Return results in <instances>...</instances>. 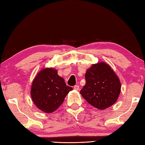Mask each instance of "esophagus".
Returning <instances> with one entry per match:
<instances>
[{
  "label": "esophagus",
  "mask_w": 145,
  "mask_h": 145,
  "mask_svg": "<svg viewBox=\"0 0 145 145\" xmlns=\"http://www.w3.org/2000/svg\"><path fill=\"white\" fill-rule=\"evenodd\" d=\"M74 88V89H75V90H79V85H75V86H74V88Z\"/></svg>",
  "instance_id": "obj_1"
}]
</instances>
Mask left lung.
<instances>
[{
	"instance_id": "left-lung-1",
	"label": "left lung",
	"mask_w": 145,
	"mask_h": 145,
	"mask_svg": "<svg viewBox=\"0 0 145 145\" xmlns=\"http://www.w3.org/2000/svg\"><path fill=\"white\" fill-rule=\"evenodd\" d=\"M86 84L80 93L89 105L99 110L108 108L116 103L121 92L119 77L109 64L100 62L86 70Z\"/></svg>"
}]
</instances>
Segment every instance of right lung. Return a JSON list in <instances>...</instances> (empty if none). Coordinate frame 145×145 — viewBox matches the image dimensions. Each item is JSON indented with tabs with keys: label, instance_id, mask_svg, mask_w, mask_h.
Listing matches in <instances>:
<instances>
[{
	"label": "right lung",
	"instance_id": "add662e5",
	"mask_svg": "<svg viewBox=\"0 0 145 145\" xmlns=\"http://www.w3.org/2000/svg\"><path fill=\"white\" fill-rule=\"evenodd\" d=\"M63 77L54 68L41 70L32 82L30 95L34 104L41 111L50 114L63 104L64 98L72 91Z\"/></svg>",
	"mask_w": 145,
	"mask_h": 145
}]
</instances>
